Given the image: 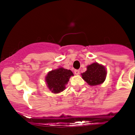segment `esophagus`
<instances>
[{
	"mask_svg": "<svg viewBox=\"0 0 135 135\" xmlns=\"http://www.w3.org/2000/svg\"><path fill=\"white\" fill-rule=\"evenodd\" d=\"M74 74H75V75H79V74H80V70H74Z\"/></svg>",
	"mask_w": 135,
	"mask_h": 135,
	"instance_id": "obj_1",
	"label": "esophagus"
}]
</instances>
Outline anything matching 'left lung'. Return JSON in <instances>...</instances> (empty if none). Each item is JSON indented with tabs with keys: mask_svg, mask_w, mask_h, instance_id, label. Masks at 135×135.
I'll use <instances>...</instances> for the list:
<instances>
[{
	"mask_svg": "<svg viewBox=\"0 0 135 135\" xmlns=\"http://www.w3.org/2000/svg\"><path fill=\"white\" fill-rule=\"evenodd\" d=\"M107 70L105 66L103 65L93 62L87 66V70L81 73V78L91 86L100 85L106 80Z\"/></svg>",
	"mask_w": 135,
	"mask_h": 135,
	"instance_id": "left-lung-1",
	"label": "left lung"
}]
</instances>
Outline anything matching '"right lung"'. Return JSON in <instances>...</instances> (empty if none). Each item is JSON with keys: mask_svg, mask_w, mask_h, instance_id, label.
Here are the masks:
<instances>
[{"mask_svg": "<svg viewBox=\"0 0 135 135\" xmlns=\"http://www.w3.org/2000/svg\"><path fill=\"white\" fill-rule=\"evenodd\" d=\"M73 76L74 74L70 70L59 67L49 72L45 77V81L49 90L53 93H59L65 90V85Z\"/></svg>", "mask_w": 135, "mask_h": 135, "instance_id": "right-lung-1", "label": "right lung"}]
</instances>
